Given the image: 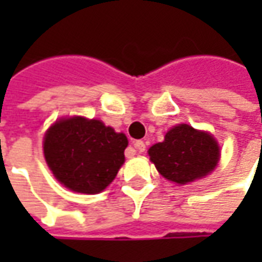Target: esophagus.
<instances>
[{
  "instance_id": "1",
  "label": "esophagus",
  "mask_w": 262,
  "mask_h": 262,
  "mask_svg": "<svg viewBox=\"0 0 262 262\" xmlns=\"http://www.w3.org/2000/svg\"><path fill=\"white\" fill-rule=\"evenodd\" d=\"M135 148H136L137 151L143 153V151L146 150V144H144V142H142V140H137V142H135Z\"/></svg>"
}]
</instances>
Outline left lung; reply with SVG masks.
Returning a JSON list of instances; mask_svg holds the SVG:
<instances>
[{"label": "left lung", "mask_w": 262, "mask_h": 262, "mask_svg": "<svg viewBox=\"0 0 262 262\" xmlns=\"http://www.w3.org/2000/svg\"><path fill=\"white\" fill-rule=\"evenodd\" d=\"M148 156L161 176L184 185L216 168L220 148L210 133L181 123L165 133L164 142L148 148Z\"/></svg>", "instance_id": "left-lung-1"}]
</instances>
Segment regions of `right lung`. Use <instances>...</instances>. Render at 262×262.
Instances as JSON below:
<instances>
[{
  "label": "right lung",
  "mask_w": 262,
  "mask_h": 262,
  "mask_svg": "<svg viewBox=\"0 0 262 262\" xmlns=\"http://www.w3.org/2000/svg\"><path fill=\"white\" fill-rule=\"evenodd\" d=\"M127 137L98 119L63 118L49 127L43 153L54 177L80 193H99L125 163Z\"/></svg>",
  "instance_id": "add662e5"
}]
</instances>
